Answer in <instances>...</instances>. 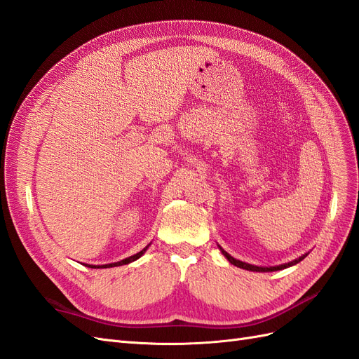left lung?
Here are the masks:
<instances>
[{
  "mask_svg": "<svg viewBox=\"0 0 359 359\" xmlns=\"http://www.w3.org/2000/svg\"><path fill=\"white\" fill-rule=\"evenodd\" d=\"M220 250H222V253H223V255L227 257V260H229V262H231L232 265H235V266H238V268L247 269V271H256V273H271V271L285 269V268H289V266H292V265H295V264L301 262V260L307 256V255H304V256H301L299 259L292 260V262H289V264H285V265H278V266H269V268H265V266H256V265H250V264L241 262V260H236V259H235V257H232L229 253H226L222 247H220Z\"/></svg>",
  "mask_w": 359,
  "mask_h": 359,
  "instance_id": "8db88e82",
  "label": "left lung"
}]
</instances>
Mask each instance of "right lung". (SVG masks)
Listing matches in <instances>:
<instances>
[{
	"instance_id": "add662e5",
	"label": "right lung",
	"mask_w": 359,
	"mask_h": 359,
	"mask_svg": "<svg viewBox=\"0 0 359 359\" xmlns=\"http://www.w3.org/2000/svg\"><path fill=\"white\" fill-rule=\"evenodd\" d=\"M148 245H149V244H148ZM148 245H147L144 250H140L139 253H136V255H133V256H130V257H127V259L119 260V262H115V264H109V265H102V266H95V265H88V266H90V268H112V266H119V265H127V264L133 262V260H136V259H139L140 256H142V255L147 252Z\"/></svg>"
}]
</instances>
